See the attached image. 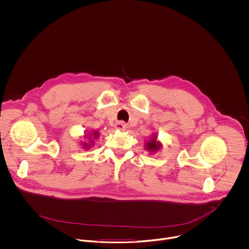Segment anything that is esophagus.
I'll use <instances>...</instances> for the list:
<instances>
[{
	"instance_id": "esophagus-1",
	"label": "esophagus",
	"mask_w": 249,
	"mask_h": 249,
	"mask_svg": "<svg viewBox=\"0 0 249 249\" xmlns=\"http://www.w3.org/2000/svg\"><path fill=\"white\" fill-rule=\"evenodd\" d=\"M116 128L120 131H124L127 129V125L124 122H117L116 123Z\"/></svg>"
}]
</instances>
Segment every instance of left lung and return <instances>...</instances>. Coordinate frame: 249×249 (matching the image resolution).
I'll return each mask as SVG.
<instances>
[{"instance_id":"left-lung-1","label":"left lung","mask_w":249,"mask_h":249,"mask_svg":"<svg viewBox=\"0 0 249 249\" xmlns=\"http://www.w3.org/2000/svg\"><path fill=\"white\" fill-rule=\"evenodd\" d=\"M162 147V143L160 142H157V136L153 135L152 138L145 142V148L149 150L151 153L158 151Z\"/></svg>"}]
</instances>
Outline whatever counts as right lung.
I'll return each instance as SVG.
<instances>
[{"label":"right lung","instance_id":"obj_1","mask_svg":"<svg viewBox=\"0 0 249 249\" xmlns=\"http://www.w3.org/2000/svg\"><path fill=\"white\" fill-rule=\"evenodd\" d=\"M98 137H99V133L97 131H93L92 133H88V135H85L84 138H87L89 142H83L82 147H84V149L90 148L94 144V140L97 139Z\"/></svg>","mask_w":249,"mask_h":249}]
</instances>
